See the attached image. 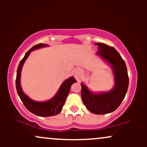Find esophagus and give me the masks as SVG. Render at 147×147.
I'll use <instances>...</instances> for the list:
<instances>
[{
    "mask_svg": "<svg viewBox=\"0 0 147 147\" xmlns=\"http://www.w3.org/2000/svg\"><path fill=\"white\" fill-rule=\"evenodd\" d=\"M74 75L76 79H79L82 75V70L80 68H77L74 70Z\"/></svg>",
    "mask_w": 147,
    "mask_h": 147,
    "instance_id": "esophagus-1",
    "label": "esophagus"
}]
</instances>
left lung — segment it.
<instances>
[{"mask_svg": "<svg viewBox=\"0 0 147 147\" xmlns=\"http://www.w3.org/2000/svg\"><path fill=\"white\" fill-rule=\"evenodd\" d=\"M96 45L99 49L97 55L112 66L115 75V87L108 92L94 94L81 84V95L88 110L92 113L103 115L113 112L121 104L129 87V75L125 62L113 47L102 43H97Z\"/></svg>", "mask_w": 147, "mask_h": 147, "instance_id": "8db88e82", "label": "left lung"}]
</instances>
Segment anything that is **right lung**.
Returning <instances> with one entry per match:
<instances>
[{"label": "right lung", "mask_w": 147, "mask_h": 147, "mask_svg": "<svg viewBox=\"0 0 147 147\" xmlns=\"http://www.w3.org/2000/svg\"><path fill=\"white\" fill-rule=\"evenodd\" d=\"M44 46H47V45L39 43V44L33 46L26 52L24 57L20 61L17 69V73H16V88L20 99L28 111L32 113L33 114L38 116H41V117H50V116L57 115L61 111L67 96L68 95L69 92H70V87H71L72 84L77 82V81L75 80L74 77H70V78L66 79L61 84L57 95L52 99L47 101V102H35L32 99H30L28 96L23 93L21 87V84H20V77H21L22 66H23L25 61L29 56L30 52L35 49H38Z\"/></svg>", "instance_id": "right-lung-1"}]
</instances>
